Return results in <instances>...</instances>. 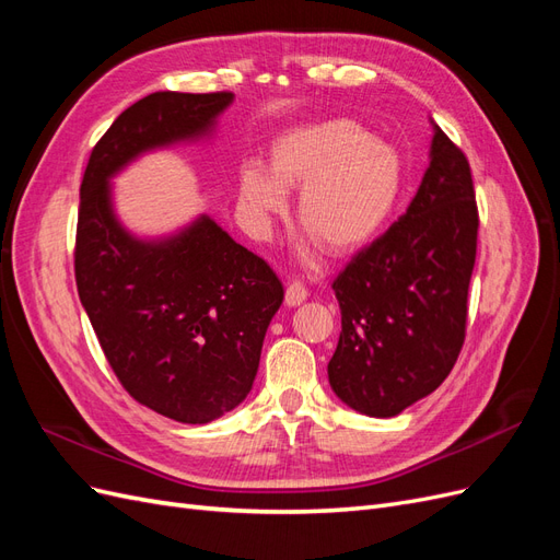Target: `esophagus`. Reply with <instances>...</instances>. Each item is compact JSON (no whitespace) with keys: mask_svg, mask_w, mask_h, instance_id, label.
Instances as JSON below:
<instances>
[{"mask_svg":"<svg viewBox=\"0 0 560 560\" xmlns=\"http://www.w3.org/2000/svg\"><path fill=\"white\" fill-rule=\"evenodd\" d=\"M306 299H308V290L301 282L294 280V282L287 284V292H284V303H287V306H290V308L301 306V303L306 301Z\"/></svg>","mask_w":560,"mask_h":560,"instance_id":"34e87169","label":"esophagus"}]
</instances>
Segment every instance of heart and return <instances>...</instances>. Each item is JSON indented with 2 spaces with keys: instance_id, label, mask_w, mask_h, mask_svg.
Here are the masks:
<instances>
[{
  "instance_id": "obj_1",
  "label": "heart",
  "mask_w": 560,
  "mask_h": 560,
  "mask_svg": "<svg viewBox=\"0 0 560 560\" xmlns=\"http://www.w3.org/2000/svg\"><path fill=\"white\" fill-rule=\"evenodd\" d=\"M404 184L399 149L348 121L306 124L273 142L268 171L245 163L238 171V208L249 231L268 238L287 217V196L301 191L299 224L331 254L362 249L395 212Z\"/></svg>"
}]
</instances>
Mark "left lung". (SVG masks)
<instances>
[{
  "mask_svg": "<svg viewBox=\"0 0 560 560\" xmlns=\"http://www.w3.org/2000/svg\"><path fill=\"white\" fill-rule=\"evenodd\" d=\"M430 167L409 210L334 280L341 336L336 397L393 418L444 383L465 343L479 212L465 154L434 121Z\"/></svg>",
  "mask_w": 560,
  "mask_h": 560,
  "instance_id": "1",
  "label": "left lung"
}]
</instances>
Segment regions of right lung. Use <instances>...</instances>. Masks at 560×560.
<instances>
[{"instance_id": "right-lung-1", "label": "right lung", "mask_w": 560, "mask_h": 560, "mask_svg": "<svg viewBox=\"0 0 560 560\" xmlns=\"http://www.w3.org/2000/svg\"><path fill=\"white\" fill-rule=\"evenodd\" d=\"M231 103L226 91L138 100L93 147L81 182V306L128 395L189 425L249 395L282 282L208 214L165 238H138L118 222L109 182L147 151L208 138Z\"/></svg>"}]
</instances>
